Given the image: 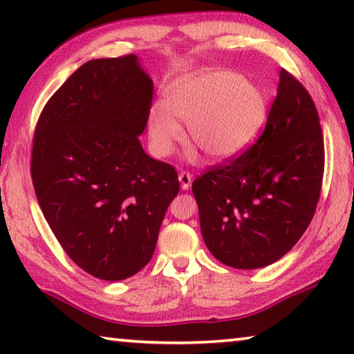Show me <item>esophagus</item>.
<instances>
[{"label": "esophagus", "instance_id": "34e87169", "mask_svg": "<svg viewBox=\"0 0 354 354\" xmlns=\"http://www.w3.org/2000/svg\"><path fill=\"white\" fill-rule=\"evenodd\" d=\"M192 179H194V176H192L189 171H181V173H179V183H181V189L183 190H187L190 187Z\"/></svg>", "mask_w": 354, "mask_h": 354}]
</instances>
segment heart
I'll list each match as a JSON object with an SVG mask.
<instances>
[{
    "label": "heart",
    "mask_w": 354,
    "mask_h": 354,
    "mask_svg": "<svg viewBox=\"0 0 354 354\" xmlns=\"http://www.w3.org/2000/svg\"><path fill=\"white\" fill-rule=\"evenodd\" d=\"M268 101L259 86L231 70L183 77L167 91L164 106L149 111L148 129L154 153L170 156L184 139L187 124L190 143L209 160L223 162L248 148L261 133Z\"/></svg>",
    "instance_id": "1"
}]
</instances>
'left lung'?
Here are the masks:
<instances>
[{
    "instance_id": "left-lung-1",
    "label": "left lung",
    "mask_w": 354,
    "mask_h": 354,
    "mask_svg": "<svg viewBox=\"0 0 354 354\" xmlns=\"http://www.w3.org/2000/svg\"><path fill=\"white\" fill-rule=\"evenodd\" d=\"M323 170L319 112L303 84L283 68L257 140L192 183L201 234L215 259L251 270L289 253L314 217Z\"/></svg>"
}]
</instances>
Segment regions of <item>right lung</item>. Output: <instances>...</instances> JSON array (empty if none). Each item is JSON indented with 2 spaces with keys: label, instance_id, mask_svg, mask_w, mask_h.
<instances>
[{
  "label": "right lung",
  "instance_id": "obj_1",
  "mask_svg": "<svg viewBox=\"0 0 354 354\" xmlns=\"http://www.w3.org/2000/svg\"><path fill=\"white\" fill-rule=\"evenodd\" d=\"M153 81L134 55L93 59L48 100L32 139L31 176L53 234L77 267L104 281L151 259L175 167L143 151Z\"/></svg>",
  "mask_w": 354,
  "mask_h": 354
}]
</instances>
